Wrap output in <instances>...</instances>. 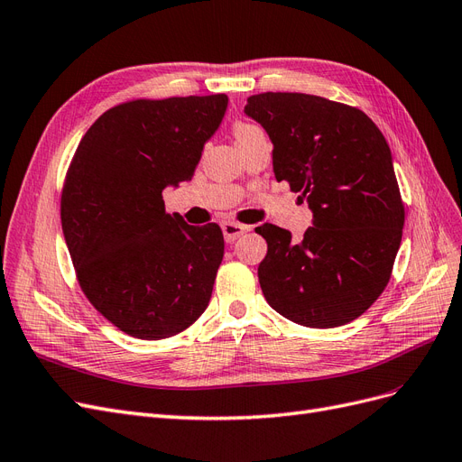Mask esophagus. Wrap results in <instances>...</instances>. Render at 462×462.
Listing matches in <instances>:
<instances>
[{
    "instance_id": "esophagus-1",
    "label": "esophagus",
    "mask_w": 462,
    "mask_h": 462,
    "mask_svg": "<svg viewBox=\"0 0 462 462\" xmlns=\"http://www.w3.org/2000/svg\"><path fill=\"white\" fill-rule=\"evenodd\" d=\"M245 232H249V226L240 225V222H225V225H222V234H225V240L228 244L236 242L237 237H240Z\"/></svg>"
}]
</instances>
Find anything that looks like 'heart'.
<instances>
[{"label":"heart","mask_w":462,"mask_h":462,"mask_svg":"<svg viewBox=\"0 0 462 462\" xmlns=\"http://www.w3.org/2000/svg\"><path fill=\"white\" fill-rule=\"evenodd\" d=\"M255 134H263V130L259 126H253L247 123H237L234 126V136H236V143H240L251 136H255Z\"/></svg>","instance_id":"1"}]
</instances>
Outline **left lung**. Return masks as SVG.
<instances>
[{
  "label": "left lung",
  "mask_w": 462,
  "mask_h": 462,
  "mask_svg": "<svg viewBox=\"0 0 462 462\" xmlns=\"http://www.w3.org/2000/svg\"><path fill=\"white\" fill-rule=\"evenodd\" d=\"M244 113L273 142L276 180L290 182L312 213L301 242L274 225L259 284L269 305L309 328L361 317L388 286L405 225L383 134L355 107L309 94L247 97Z\"/></svg>",
  "instance_id": "1"
}]
</instances>
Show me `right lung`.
<instances>
[{
	"label": "right lung",
	"mask_w": 462,
	"mask_h": 462,
	"mask_svg": "<svg viewBox=\"0 0 462 462\" xmlns=\"http://www.w3.org/2000/svg\"><path fill=\"white\" fill-rule=\"evenodd\" d=\"M225 94L136 99L103 113L72 157L61 225L80 288L125 334L162 339L209 305L225 237L169 215L162 189L191 180Z\"/></svg>",
	"instance_id": "1"
}]
</instances>
